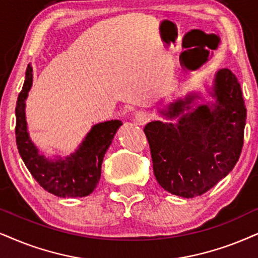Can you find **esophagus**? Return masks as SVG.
Segmentation results:
<instances>
[{
    "mask_svg": "<svg viewBox=\"0 0 258 258\" xmlns=\"http://www.w3.org/2000/svg\"><path fill=\"white\" fill-rule=\"evenodd\" d=\"M135 119L137 123H139V125H145L146 122H149L150 114L148 112H145V110H139V112L136 113Z\"/></svg>",
    "mask_w": 258,
    "mask_h": 258,
    "instance_id": "34e87169",
    "label": "esophagus"
}]
</instances>
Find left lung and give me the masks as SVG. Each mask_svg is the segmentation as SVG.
Instances as JSON below:
<instances>
[{"label": "left lung", "instance_id": "left-lung-1", "mask_svg": "<svg viewBox=\"0 0 258 258\" xmlns=\"http://www.w3.org/2000/svg\"><path fill=\"white\" fill-rule=\"evenodd\" d=\"M210 94L214 103L194 108L201 96L191 93L159 110L177 122L151 121L144 128L156 180L177 197L206 193L229 175L242 152L246 108L232 71H218Z\"/></svg>", "mask_w": 258, "mask_h": 258}]
</instances>
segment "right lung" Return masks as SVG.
Masks as SVG:
<instances>
[{
  "label": "right lung",
  "instance_id": "1",
  "mask_svg": "<svg viewBox=\"0 0 258 258\" xmlns=\"http://www.w3.org/2000/svg\"><path fill=\"white\" fill-rule=\"evenodd\" d=\"M33 69L28 64L25 83L16 101L15 136L22 161L35 181L48 193L59 198H82L93 193L101 177L105 153L122 122L110 120L96 123L76 150L65 158H46L39 152L27 131L25 101L33 82Z\"/></svg>",
  "mask_w": 258,
  "mask_h": 258
}]
</instances>
